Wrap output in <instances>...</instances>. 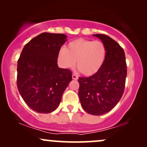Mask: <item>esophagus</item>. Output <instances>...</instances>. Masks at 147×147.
I'll return each instance as SVG.
<instances>
[{
  "instance_id": "obj_1",
  "label": "esophagus",
  "mask_w": 147,
  "mask_h": 147,
  "mask_svg": "<svg viewBox=\"0 0 147 147\" xmlns=\"http://www.w3.org/2000/svg\"><path fill=\"white\" fill-rule=\"evenodd\" d=\"M72 79H75V80H77V79H78V77H77V75H75V74H72Z\"/></svg>"
}]
</instances>
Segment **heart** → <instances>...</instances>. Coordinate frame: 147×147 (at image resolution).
Segmentation results:
<instances>
[{
	"instance_id": "obj_1",
	"label": "heart",
	"mask_w": 147,
	"mask_h": 147,
	"mask_svg": "<svg viewBox=\"0 0 147 147\" xmlns=\"http://www.w3.org/2000/svg\"><path fill=\"white\" fill-rule=\"evenodd\" d=\"M106 53L103 42L79 38L70 42L65 49H61L58 59L63 68H72L77 61L79 71L86 76H92L102 68Z\"/></svg>"
}]
</instances>
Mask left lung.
<instances>
[{"label": "left lung", "mask_w": 147, "mask_h": 147, "mask_svg": "<svg viewBox=\"0 0 147 147\" xmlns=\"http://www.w3.org/2000/svg\"><path fill=\"white\" fill-rule=\"evenodd\" d=\"M106 45L107 53L100 70L79 77V97L88 113L101 115L112 110L122 98L127 75L125 54L119 43L105 34H93Z\"/></svg>", "instance_id": "obj_1"}]
</instances>
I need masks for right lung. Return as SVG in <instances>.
Wrapping results in <instances>:
<instances>
[{"instance_id":"1","label":"right lung","mask_w":147,"mask_h":147,"mask_svg":"<svg viewBox=\"0 0 147 147\" xmlns=\"http://www.w3.org/2000/svg\"><path fill=\"white\" fill-rule=\"evenodd\" d=\"M66 38L63 34H40L25 45L18 60V90L27 105L37 113L56 110L72 81V72L57 65Z\"/></svg>"}]
</instances>
